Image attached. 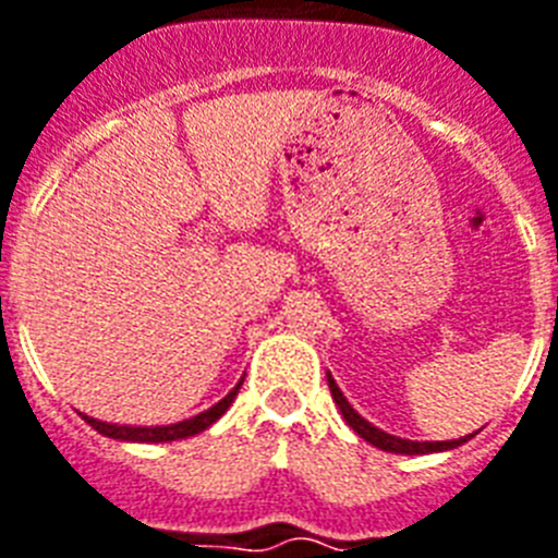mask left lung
<instances>
[{
	"mask_svg": "<svg viewBox=\"0 0 558 558\" xmlns=\"http://www.w3.org/2000/svg\"><path fill=\"white\" fill-rule=\"evenodd\" d=\"M327 386H330V395H333L336 407L342 410V415H345V421L354 427V433H360L365 441H372L374 448L380 450H389V453H436V450H450L457 448V445H462L465 439H471V436H465V439H453V441H410V439H398V436H389V433L377 430V427H372L368 421L360 415V412L351 407V403L345 401V395L339 392V386L333 383V377H327Z\"/></svg>",
	"mask_w": 558,
	"mask_h": 558,
	"instance_id": "obj_1",
	"label": "left lung"
}]
</instances>
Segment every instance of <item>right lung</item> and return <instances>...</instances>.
<instances>
[{
	"label": "right lung",
	"instance_id": "1",
	"mask_svg": "<svg viewBox=\"0 0 558 558\" xmlns=\"http://www.w3.org/2000/svg\"><path fill=\"white\" fill-rule=\"evenodd\" d=\"M242 380L233 386L231 392L225 395L222 401L210 407L207 412H198L195 418H186L181 424H169V427H119V424H105V421H96L90 415H84V421L90 424L93 430L105 433L110 439H119V441H175V439H186V436H195V433H202L210 427L213 421L222 418L225 410L231 407L236 392H240Z\"/></svg>",
	"mask_w": 558,
	"mask_h": 558
}]
</instances>
